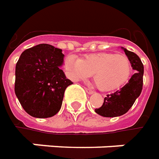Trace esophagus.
Instances as JSON below:
<instances>
[{
  "mask_svg": "<svg viewBox=\"0 0 159 159\" xmlns=\"http://www.w3.org/2000/svg\"><path fill=\"white\" fill-rule=\"evenodd\" d=\"M85 92H87L88 94H92V93L94 92L92 90H91V89H89V88H86V87H85Z\"/></svg>",
  "mask_w": 159,
  "mask_h": 159,
  "instance_id": "1",
  "label": "esophagus"
}]
</instances>
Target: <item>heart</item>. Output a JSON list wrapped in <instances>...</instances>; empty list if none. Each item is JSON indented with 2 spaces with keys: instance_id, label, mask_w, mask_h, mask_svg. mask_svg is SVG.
Here are the masks:
<instances>
[{
  "instance_id": "b5f03b06",
  "label": "heart",
  "mask_w": 159,
  "mask_h": 159,
  "mask_svg": "<svg viewBox=\"0 0 159 159\" xmlns=\"http://www.w3.org/2000/svg\"><path fill=\"white\" fill-rule=\"evenodd\" d=\"M65 67L74 80L87 79L93 74L98 88L106 92L124 85L132 74V63L128 56L110 52L89 54L81 59L67 56Z\"/></svg>"
}]
</instances>
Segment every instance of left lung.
<instances>
[{
	"label": "left lung",
	"instance_id": "left-lung-1",
	"mask_svg": "<svg viewBox=\"0 0 159 159\" xmlns=\"http://www.w3.org/2000/svg\"><path fill=\"white\" fill-rule=\"evenodd\" d=\"M123 49L130 60L132 67L135 70V74L123 87L107 95L106 98H104L103 105L98 109H96V113L104 117H116L127 113L142 91L144 74L142 61L135 53L128 51L124 48Z\"/></svg>",
	"mask_w": 159,
	"mask_h": 159
}]
</instances>
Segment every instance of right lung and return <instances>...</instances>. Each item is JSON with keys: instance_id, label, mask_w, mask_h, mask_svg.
Instances as JSON below:
<instances>
[{"instance_id": "add662e5", "label": "right lung", "mask_w": 159, "mask_h": 159, "mask_svg": "<svg viewBox=\"0 0 159 159\" xmlns=\"http://www.w3.org/2000/svg\"><path fill=\"white\" fill-rule=\"evenodd\" d=\"M62 50L47 43L25 49L17 61L14 91L30 116L48 118L59 112L65 90L73 84L61 69Z\"/></svg>"}]
</instances>
